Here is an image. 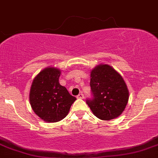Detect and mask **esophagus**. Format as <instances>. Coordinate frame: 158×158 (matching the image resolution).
<instances>
[{"instance_id": "34e87169", "label": "esophagus", "mask_w": 158, "mask_h": 158, "mask_svg": "<svg viewBox=\"0 0 158 158\" xmlns=\"http://www.w3.org/2000/svg\"><path fill=\"white\" fill-rule=\"evenodd\" d=\"M77 98H79V99H83V98H84V95H83V94H82V93L79 94L77 96Z\"/></svg>"}]
</instances>
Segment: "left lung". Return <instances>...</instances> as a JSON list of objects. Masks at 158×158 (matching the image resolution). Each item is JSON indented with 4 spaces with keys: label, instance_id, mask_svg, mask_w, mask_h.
Here are the masks:
<instances>
[{
    "label": "left lung",
    "instance_id": "left-lung-1",
    "mask_svg": "<svg viewBox=\"0 0 158 158\" xmlns=\"http://www.w3.org/2000/svg\"><path fill=\"white\" fill-rule=\"evenodd\" d=\"M90 87L94 98L86 104L97 117L110 120L118 117L127 106L129 91L119 72L109 64H101L90 71Z\"/></svg>",
    "mask_w": 158,
    "mask_h": 158
}]
</instances>
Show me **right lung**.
Returning a JSON list of instances; mask_svg holds the SVG:
<instances>
[{
  "instance_id": "right-lung-1",
  "label": "right lung",
  "mask_w": 158,
  "mask_h": 158,
  "mask_svg": "<svg viewBox=\"0 0 158 158\" xmlns=\"http://www.w3.org/2000/svg\"><path fill=\"white\" fill-rule=\"evenodd\" d=\"M60 70L47 67L34 79L30 89V104L35 114L48 123L63 120L76 100L59 82Z\"/></svg>"
}]
</instances>
